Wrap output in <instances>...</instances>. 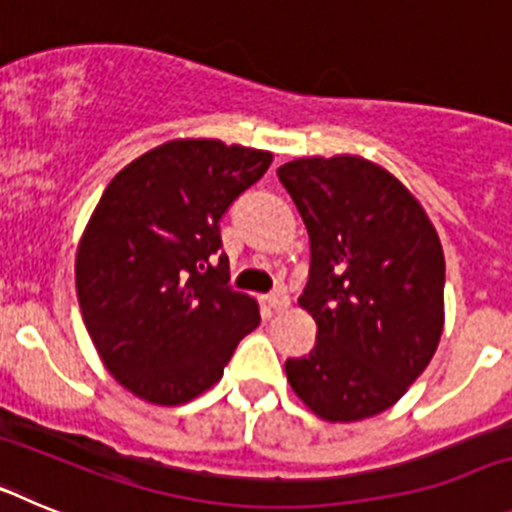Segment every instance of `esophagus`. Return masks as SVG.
I'll return each instance as SVG.
<instances>
[{
	"mask_svg": "<svg viewBox=\"0 0 512 512\" xmlns=\"http://www.w3.org/2000/svg\"><path fill=\"white\" fill-rule=\"evenodd\" d=\"M266 300H269V307L274 312H282V310H287V307H289V295L284 292V289H274V292H271Z\"/></svg>",
	"mask_w": 512,
	"mask_h": 512,
	"instance_id": "obj_1",
	"label": "esophagus"
}]
</instances>
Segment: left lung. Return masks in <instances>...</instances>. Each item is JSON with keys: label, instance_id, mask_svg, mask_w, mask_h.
Segmentation results:
<instances>
[{"label": "left lung", "instance_id": "left-lung-1", "mask_svg": "<svg viewBox=\"0 0 512 512\" xmlns=\"http://www.w3.org/2000/svg\"><path fill=\"white\" fill-rule=\"evenodd\" d=\"M310 238L300 307L315 346L287 359V382L328 423L392 408L443 333L441 238L415 194L364 156L295 158L277 169Z\"/></svg>", "mask_w": 512, "mask_h": 512}]
</instances>
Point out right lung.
Here are the masks:
<instances>
[{
    "label": "right lung",
    "mask_w": 512,
    "mask_h": 512,
    "mask_svg": "<svg viewBox=\"0 0 512 512\" xmlns=\"http://www.w3.org/2000/svg\"><path fill=\"white\" fill-rule=\"evenodd\" d=\"M274 156L215 138H174L130 161L76 246V297L104 369L171 408L223 377L259 328V302L228 287L220 217Z\"/></svg>",
    "instance_id": "1"
}]
</instances>
